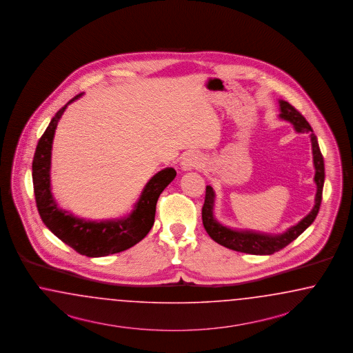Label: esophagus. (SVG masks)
I'll return each mask as SVG.
<instances>
[{
  "instance_id": "esophagus-1",
  "label": "esophagus",
  "mask_w": 353,
  "mask_h": 353,
  "mask_svg": "<svg viewBox=\"0 0 353 353\" xmlns=\"http://www.w3.org/2000/svg\"><path fill=\"white\" fill-rule=\"evenodd\" d=\"M202 165V158L196 154H186L181 161L182 171H190V170H198Z\"/></svg>"
}]
</instances>
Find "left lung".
I'll use <instances>...</instances> for the list:
<instances>
[{
  "label": "left lung",
  "instance_id": "8db88e82",
  "mask_svg": "<svg viewBox=\"0 0 353 353\" xmlns=\"http://www.w3.org/2000/svg\"><path fill=\"white\" fill-rule=\"evenodd\" d=\"M278 103H279V118L290 121L298 133L310 134L312 154H313V165L316 171L314 182L317 186L314 205L310 210V214L303 217L298 224L291 226L281 234H268V233H260V232L247 230V229L245 230L232 229L216 220L214 214L216 194H214V188L211 185H207L205 199L202 208L204 229L214 242L238 252L252 254V255H272L274 252H278L279 250L290 245L292 241H295L308 226H310L320 210L322 189L325 182V164H323V157L321 154L320 146H319V141L314 136L310 123L295 107L291 106L289 102L283 99H279Z\"/></svg>",
  "mask_w": 353,
  "mask_h": 353
}]
</instances>
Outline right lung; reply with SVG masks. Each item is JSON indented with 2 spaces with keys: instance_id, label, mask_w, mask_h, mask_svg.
I'll use <instances>...</instances> for the list:
<instances>
[{
  "instance_id": "right-lung-1",
  "label": "right lung",
  "mask_w": 353,
  "mask_h": 353,
  "mask_svg": "<svg viewBox=\"0 0 353 353\" xmlns=\"http://www.w3.org/2000/svg\"><path fill=\"white\" fill-rule=\"evenodd\" d=\"M83 94L74 97L54 115L39 139L32 161L33 190L40 217L55 236L81 255L102 257L125 251L148 235L155 220L158 198L173 181L176 171L168 167L154 174L145 185L132 212L124 217L92 221L62 210L54 199L50 182L54 133L64 110Z\"/></svg>"
}]
</instances>
